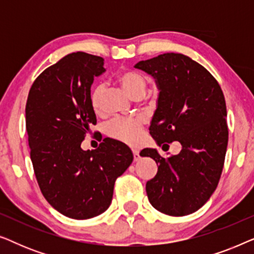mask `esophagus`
Listing matches in <instances>:
<instances>
[{
	"label": "esophagus",
	"instance_id": "34e87169",
	"mask_svg": "<svg viewBox=\"0 0 254 254\" xmlns=\"http://www.w3.org/2000/svg\"><path fill=\"white\" fill-rule=\"evenodd\" d=\"M133 156H134V161L136 162V161H138V159H140V151L138 150H135V149H133Z\"/></svg>",
	"mask_w": 254,
	"mask_h": 254
}]
</instances>
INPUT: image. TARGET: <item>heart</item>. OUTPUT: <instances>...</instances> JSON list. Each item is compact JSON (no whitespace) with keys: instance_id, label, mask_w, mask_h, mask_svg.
<instances>
[{"instance_id":"1","label":"heart","mask_w":254,"mask_h":254,"mask_svg":"<svg viewBox=\"0 0 254 254\" xmlns=\"http://www.w3.org/2000/svg\"><path fill=\"white\" fill-rule=\"evenodd\" d=\"M117 81L133 98H142L147 90V77L135 69H125L120 71L117 76ZM104 90H105L104 85L102 83H98L93 85L89 92V103L95 113H99L102 110ZM142 127H143V120L141 118L114 119L106 126V133L116 140L134 145L140 141Z\"/></svg>"}]
</instances>
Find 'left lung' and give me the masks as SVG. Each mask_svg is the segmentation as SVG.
Returning <instances> with one entry per match:
<instances>
[{
	"instance_id": "left-lung-1",
	"label": "left lung",
	"mask_w": 254,
	"mask_h": 254,
	"mask_svg": "<svg viewBox=\"0 0 254 254\" xmlns=\"http://www.w3.org/2000/svg\"><path fill=\"white\" fill-rule=\"evenodd\" d=\"M135 68L154 76L159 89L150 135L163 148L175 141L183 145L166 159L156 149L141 151L158 164L145 185L148 199L170 216L190 215L209 200L223 170L229 137L223 91L206 68L184 54L164 53Z\"/></svg>"
}]
</instances>
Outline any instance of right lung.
Here are the masks:
<instances>
[{
	"mask_svg": "<svg viewBox=\"0 0 254 254\" xmlns=\"http://www.w3.org/2000/svg\"><path fill=\"white\" fill-rule=\"evenodd\" d=\"M103 65V58L84 52L65 55L36 78L25 106L38 185L54 209L74 220L98 216L110 207L114 183L134 158L126 144L110 137L95 150L81 148L97 124L89 92Z\"/></svg>",
	"mask_w": 254,
	"mask_h": 254,
	"instance_id": "right-lung-1",
	"label": "right lung"
}]
</instances>
